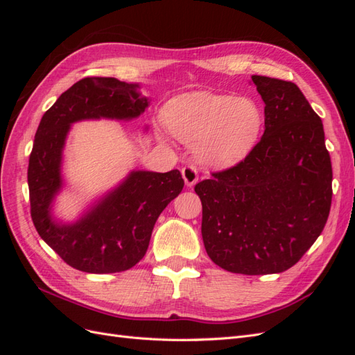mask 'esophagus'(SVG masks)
<instances>
[{"label":"esophagus","mask_w":355,"mask_h":355,"mask_svg":"<svg viewBox=\"0 0 355 355\" xmlns=\"http://www.w3.org/2000/svg\"><path fill=\"white\" fill-rule=\"evenodd\" d=\"M182 176L185 179L187 187H194L198 180V170L196 166L188 164L182 168Z\"/></svg>","instance_id":"34e87169"}]
</instances>
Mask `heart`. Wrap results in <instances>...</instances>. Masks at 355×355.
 I'll return each instance as SVG.
<instances>
[{"label":"heart","mask_w":355,"mask_h":355,"mask_svg":"<svg viewBox=\"0 0 355 355\" xmlns=\"http://www.w3.org/2000/svg\"><path fill=\"white\" fill-rule=\"evenodd\" d=\"M164 118L179 141L196 145L197 155L216 166L241 159L261 128V112L253 102L210 92L178 96L168 102Z\"/></svg>","instance_id":"obj_1"}]
</instances>
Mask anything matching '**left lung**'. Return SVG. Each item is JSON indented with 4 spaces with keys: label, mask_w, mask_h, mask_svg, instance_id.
Returning <instances> with one entry per match:
<instances>
[{
    "label": "left lung",
    "mask_w": 355,
    "mask_h": 355,
    "mask_svg": "<svg viewBox=\"0 0 355 355\" xmlns=\"http://www.w3.org/2000/svg\"><path fill=\"white\" fill-rule=\"evenodd\" d=\"M252 80L265 102L263 136L194 189L210 259L230 272L265 275L292 268L323 232L333 173L323 123L297 85Z\"/></svg>",
    "instance_id": "8db88e82"
}]
</instances>
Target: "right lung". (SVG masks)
I'll list each match as a JSON object with an SVG mask.
<instances>
[{
    "mask_svg": "<svg viewBox=\"0 0 355 355\" xmlns=\"http://www.w3.org/2000/svg\"><path fill=\"white\" fill-rule=\"evenodd\" d=\"M137 84L87 77L60 94L42 115L29 155L31 218L40 237L63 262L90 274L121 272L145 256L154 225L185 182L179 170L133 171L90 213L73 225L51 220L50 202L60 188L62 149L69 125L87 118L130 120L148 106Z\"/></svg>",
    "mask_w": 355,
    "mask_h": 355,
    "instance_id": "right-lung-1",
    "label": "right lung"
}]
</instances>
